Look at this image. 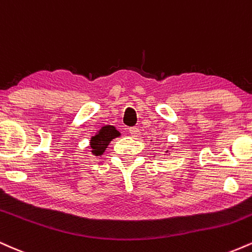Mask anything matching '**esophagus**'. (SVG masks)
<instances>
[{
    "label": "esophagus",
    "instance_id": "obj_1",
    "mask_svg": "<svg viewBox=\"0 0 252 252\" xmlns=\"http://www.w3.org/2000/svg\"><path fill=\"white\" fill-rule=\"evenodd\" d=\"M129 133H131L132 137H138L139 134H140V129L138 128V127H129Z\"/></svg>",
    "mask_w": 252,
    "mask_h": 252
}]
</instances>
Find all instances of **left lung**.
I'll return each mask as SVG.
<instances>
[{"label":"left lung","instance_id":"left-lung-1","mask_svg":"<svg viewBox=\"0 0 252 252\" xmlns=\"http://www.w3.org/2000/svg\"><path fill=\"white\" fill-rule=\"evenodd\" d=\"M165 153H167V151H166V152H165Z\"/></svg>","mask_w":252,"mask_h":252}]
</instances>
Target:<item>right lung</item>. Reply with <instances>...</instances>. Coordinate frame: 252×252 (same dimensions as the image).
Segmentation results:
<instances>
[{
	"mask_svg": "<svg viewBox=\"0 0 252 252\" xmlns=\"http://www.w3.org/2000/svg\"><path fill=\"white\" fill-rule=\"evenodd\" d=\"M120 133L114 128L113 126H105L100 129L96 135L91 139L92 153L95 156H101L105 150L107 149L108 144L111 143L112 139L119 137Z\"/></svg>",
	"mask_w": 252,
	"mask_h": 252,
	"instance_id": "obj_1",
	"label": "right lung"
}]
</instances>
